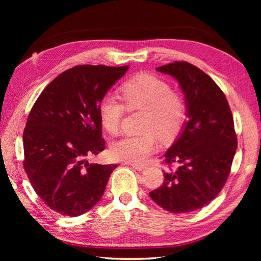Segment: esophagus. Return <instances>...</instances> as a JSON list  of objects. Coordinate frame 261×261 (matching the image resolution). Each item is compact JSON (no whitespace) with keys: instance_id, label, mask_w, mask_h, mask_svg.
<instances>
[{"instance_id":"obj_1","label":"esophagus","mask_w":261,"mask_h":261,"mask_svg":"<svg viewBox=\"0 0 261 261\" xmlns=\"http://www.w3.org/2000/svg\"><path fill=\"white\" fill-rule=\"evenodd\" d=\"M132 167H134L135 169H137L138 171H142V170H145L147 167L146 166H143V165H131Z\"/></svg>"}]
</instances>
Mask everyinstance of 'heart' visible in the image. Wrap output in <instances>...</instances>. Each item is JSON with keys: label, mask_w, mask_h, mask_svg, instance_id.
I'll use <instances>...</instances> for the list:
<instances>
[{"label": "heart", "mask_w": 261, "mask_h": 261, "mask_svg": "<svg viewBox=\"0 0 261 261\" xmlns=\"http://www.w3.org/2000/svg\"><path fill=\"white\" fill-rule=\"evenodd\" d=\"M121 94L127 110L145 111V134L124 137L114 142L111 154L121 162L142 164L157 149V136L169 141L179 134L186 118L185 103L178 94L170 91L164 80L150 74L137 75L125 82ZM124 112V105L113 96H104L99 102V119L110 134H118Z\"/></svg>", "instance_id": "1"}]
</instances>
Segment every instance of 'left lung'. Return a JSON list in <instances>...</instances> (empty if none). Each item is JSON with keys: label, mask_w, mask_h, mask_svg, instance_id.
Here are the masks:
<instances>
[{"label": "left lung", "mask_w": 261, "mask_h": 261, "mask_svg": "<svg viewBox=\"0 0 261 261\" xmlns=\"http://www.w3.org/2000/svg\"><path fill=\"white\" fill-rule=\"evenodd\" d=\"M156 70L178 82L188 120L165 153V163L178 167L164 173L163 185L149 195L171 213L193 212L213 201L228 179L238 146L233 116L224 93L196 66L175 62Z\"/></svg>", "instance_id": "obj_1"}]
</instances>
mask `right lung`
<instances>
[{"label":"right lung","mask_w":261,"mask_h":261,"mask_svg":"<svg viewBox=\"0 0 261 261\" xmlns=\"http://www.w3.org/2000/svg\"><path fill=\"white\" fill-rule=\"evenodd\" d=\"M129 66L80 65L58 75L38 97L23 132V167L51 210L79 216L102 198L118 165L90 164L104 150L98 105Z\"/></svg>","instance_id":"right-lung-1"}]
</instances>
